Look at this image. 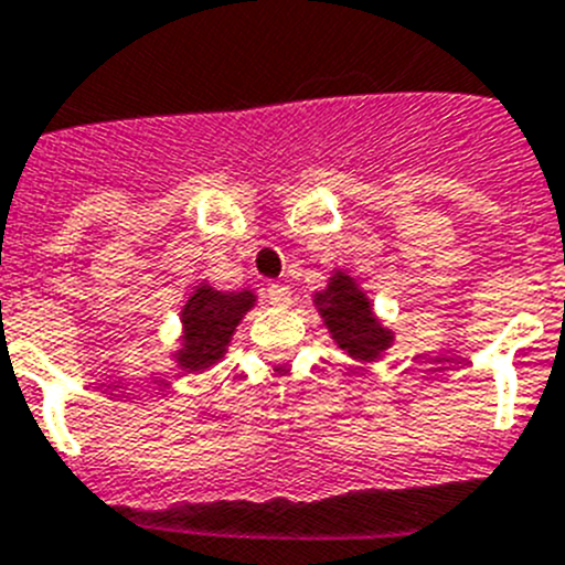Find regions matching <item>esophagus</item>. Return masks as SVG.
Returning <instances> with one entry per match:
<instances>
[{
    "label": "esophagus",
    "instance_id": "1",
    "mask_svg": "<svg viewBox=\"0 0 565 565\" xmlns=\"http://www.w3.org/2000/svg\"><path fill=\"white\" fill-rule=\"evenodd\" d=\"M266 294H268V302H271V305H288V302H291V288L279 286V282H271V286L266 288Z\"/></svg>",
    "mask_w": 565,
    "mask_h": 565
}]
</instances>
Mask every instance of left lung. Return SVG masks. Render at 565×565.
<instances>
[{"instance_id":"left-lung-1","label":"left lung","mask_w":565,"mask_h":565,"mask_svg":"<svg viewBox=\"0 0 565 565\" xmlns=\"http://www.w3.org/2000/svg\"><path fill=\"white\" fill-rule=\"evenodd\" d=\"M317 305L322 310L324 324L339 341L341 350H347V355L370 361L392 344L390 330L377 324L372 305L366 302L353 279L344 274H335L328 291L317 294Z\"/></svg>"}]
</instances>
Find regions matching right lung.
<instances>
[{"label":"right lung","mask_w":565,"mask_h":565,"mask_svg":"<svg viewBox=\"0 0 565 565\" xmlns=\"http://www.w3.org/2000/svg\"><path fill=\"white\" fill-rule=\"evenodd\" d=\"M255 305L252 291H215L210 286H199V291L184 305V344L179 355L181 370L199 372L224 359V350L235 333L237 322Z\"/></svg>","instance_id":"right-lung-1"}]
</instances>
